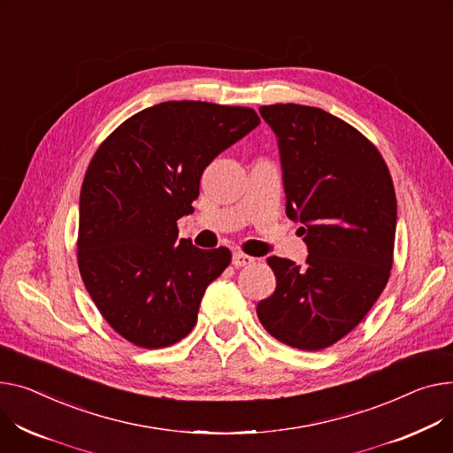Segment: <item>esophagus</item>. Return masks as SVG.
<instances>
[{
	"mask_svg": "<svg viewBox=\"0 0 453 453\" xmlns=\"http://www.w3.org/2000/svg\"><path fill=\"white\" fill-rule=\"evenodd\" d=\"M253 262H255V258L250 257V255H246V253H242V251H234V253H233V265H236V267L251 265Z\"/></svg>",
	"mask_w": 453,
	"mask_h": 453,
	"instance_id": "obj_1",
	"label": "esophagus"
}]
</instances>
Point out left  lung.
I'll use <instances>...</instances> for the list:
<instances>
[{
	"instance_id": "left-lung-1",
	"label": "left lung",
	"mask_w": 453,
	"mask_h": 453,
	"mask_svg": "<svg viewBox=\"0 0 453 453\" xmlns=\"http://www.w3.org/2000/svg\"><path fill=\"white\" fill-rule=\"evenodd\" d=\"M279 138L286 215L308 246L306 265L269 257L275 293L257 315L269 335L304 351L334 346L386 288L397 198L379 149L344 119L296 104L262 105Z\"/></svg>"
}]
</instances>
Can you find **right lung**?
I'll list each match as a JSON object with an SVG mask.
<instances>
[{"instance_id":"1","label":"right lung","mask_w":453,"mask_h":453,"mask_svg":"<svg viewBox=\"0 0 453 453\" xmlns=\"http://www.w3.org/2000/svg\"><path fill=\"white\" fill-rule=\"evenodd\" d=\"M260 124L250 107L164 102L118 126L90 160L80 193L78 267L107 324L138 348L191 334L227 248L178 240L203 169Z\"/></svg>"}]
</instances>
